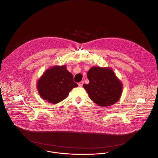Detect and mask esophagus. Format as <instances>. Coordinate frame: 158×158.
Wrapping results in <instances>:
<instances>
[{
	"label": "esophagus",
	"mask_w": 158,
	"mask_h": 158,
	"mask_svg": "<svg viewBox=\"0 0 158 158\" xmlns=\"http://www.w3.org/2000/svg\"><path fill=\"white\" fill-rule=\"evenodd\" d=\"M83 83H84V82H83V81H80V83H78V86H80V87H82L83 86Z\"/></svg>",
	"instance_id": "1"
}]
</instances>
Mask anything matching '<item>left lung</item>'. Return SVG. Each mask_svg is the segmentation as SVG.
<instances>
[{
    "mask_svg": "<svg viewBox=\"0 0 158 158\" xmlns=\"http://www.w3.org/2000/svg\"><path fill=\"white\" fill-rule=\"evenodd\" d=\"M89 80L83 87L90 99L100 106L113 105L120 99L122 93V83L110 68L92 67L88 72Z\"/></svg>",
    "mask_w": 158,
    "mask_h": 158,
    "instance_id": "left-lung-1",
    "label": "left lung"
}]
</instances>
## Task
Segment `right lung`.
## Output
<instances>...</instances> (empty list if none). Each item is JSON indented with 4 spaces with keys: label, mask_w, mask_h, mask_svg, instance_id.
I'll use <instances>...</instances> for the list:
<instances>
[{
    "label": "right lung",
    "mask_w": 158,
    "mask_h": 158,
    "mask_svg": "<svg viewBox=\"0 0 158 158\" xmlns=\"http://www.w3.org/2000/svg\"><path fill=\"white\" fill-rule=\"evenodd\" d=\"M78 85L66 66L48 69L38 81L37 89L41 97L48 103L56 104L64 100L70 91Z\"/></svg>",
    "instance_id": "add662e5"
}]
</instances>
